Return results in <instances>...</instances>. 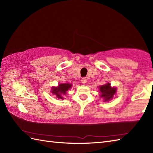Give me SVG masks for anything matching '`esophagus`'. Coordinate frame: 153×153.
Returning a JSON list of instances; mask_svg holds the SVG:
<instances>
[{
  "label": "esophagus",
  "instance_id": "1",
  "mask_svg": "<svg viewBox=\"0 0 153 153\" xmlns=\"http://www.w3.org/2000/svg\"><path fill=\"white\" fill-rule=\"evenodd\" d=\"M86 82H87V79L85 78V77H83V78L82 79V83L85 84V83H86Z\"/></svg>",
  "mask_w": 153,
  "mask_h": 153
}]
</instances>
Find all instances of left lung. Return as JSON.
I'll return each mask as SVG.
<instances>
[{
    "label": "left lung",
    "mask_w": 153,
    "mask_h": 153,
    "mask_svg": "<svg viewBox=\"0 0 153 153\" xmlns=\"http://www.w3.org/2000/svg\"><path fill=\"white\" fill-rule=\"evenodd\" d=\"M116 89L112 88L110 86V83H107L106 85H104L100 87V91L101 93V95L100 97H102L105 99V101L109 100L111 99L114 95L116 93Z\"/></svg>",
    "instance_id": "left-lung-1"
}]
</instances>
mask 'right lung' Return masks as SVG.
I'll use <instances>...</instances> for the list:
<instances>
[{"instance_id":"1","label":"right lung","mask_w":153,"mask_h":153,"mask_svg":"<svg viewBox=\"0 0 153 153\" xmlns=\"http://www.w3.org/2000/svg\"><path fill=\"white\" fill-rule=\"evenodd\" d=\"M71 87V84L69 83H62L58 85V87H53L52 88V93L56 95L58 99H62L63 97L61 95H65L67 91L70 89Z\"/></svg>"}]
</instances>
